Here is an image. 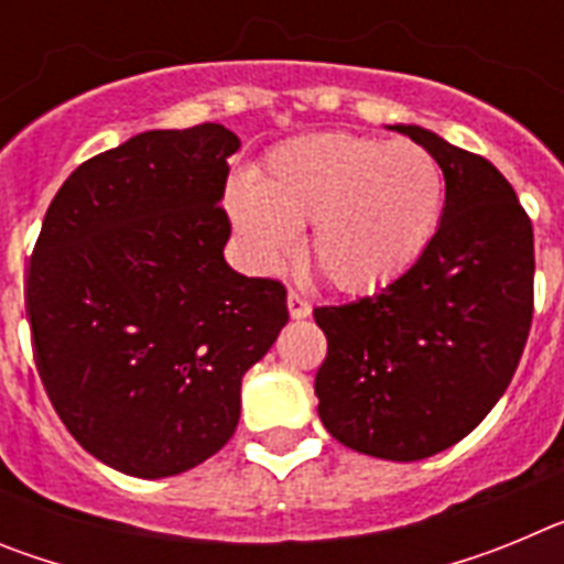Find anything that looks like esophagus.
<instances>
[{"label": "esophagus", "mask_w": 564, "mask_h": 564, "mask_svg": "<svg viewBox=\"0 0 564 564\" xmlns=\"http://www.w3.org/2000/svg\"><path fill=\"white\" fill-rule=\"evenodd\" d=\"M288 313H291V318H307L311 316V302L291 291L288 293Z\"/></svg>", "instance_id": "esophagus-1"}]
</instances>
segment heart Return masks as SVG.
Wrapping results in <instances>:
<instances>
[{
	"instance_id": "b5f03b06",
	"label": "heart",
	"mask_w": 564,
	"mask_h": 564,
	"mask_svg": "<svg viewBox=\"0 0 564 564\" xmlns=\"http://www.w3.org/2000/svg\"><path fill=\"white\" fill-rule=\"evenodd\" d=\"M441 163L417 143L313 132L282 143L226 206L248 259L276 271L311 226V259L333 288L367 293L415 265L443 214Z\"/></svg>"
}]
</instances>
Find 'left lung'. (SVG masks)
I'll return each mask as SVG.
<instances>
[{
	"label": "left lung",
	"mask_w": 564,
	"mask_h": 564,
	"mask_svg": "<svg viewBox=\"0 0 564 564\" xmlns=\"http://www.w3.org/2000/svg\"><path fill=\"white\" fill-rule=\"evenodd\" d=\"M446 203L415 265L341 307H316L327 358L318 417L347 449L412 463L449 449L511 383L534 316V228L486 158L415 123Z\"/></svg>",
	"instance_id": "8db88e82"
}]
</instances>
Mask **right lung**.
Here are the masks:
<instances>
[{
	"label": "right lung",
	"instance_id": "1",
	"mask_svg": "<svg viewBox=\"0 0 564 564\" xmlns=\"http://www.w3.org/2000/svg\"><path fill=\"white\" fill-rule=\"evenodd\" d=\"M237 149L223 123L149 129L82 163L44 214L24 291L39 378L69 435L123 475L217 455L242 376L288 325L285 288L223 257Z\"/></svg>",
	"mask_w": 564,
	"mask_h": 564
}]
</instances>
